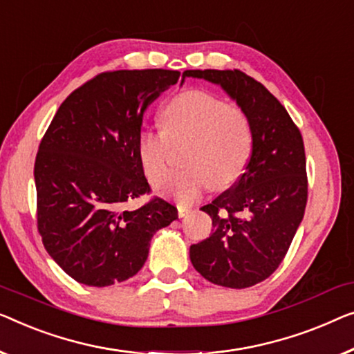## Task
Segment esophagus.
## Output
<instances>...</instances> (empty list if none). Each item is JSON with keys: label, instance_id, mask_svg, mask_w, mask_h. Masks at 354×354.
<instances>
[{"label": "esophagus", "instance_id": "obj_1", "mask_svg": "<svg viewBox=\"0 0 354 354\" xmlns=\"http://www.w3.org/2000/svg\"><path fill=\"white\" fill-rule=\"evenodd\" d=\"M177 211H178V217H185V215L189 214V211H192V207L187 206V204H177Z\"/></svg>", "mask_w": 354, "mask_h": 354}]
</instances>
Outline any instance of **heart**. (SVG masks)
I'll list each match as a JSON object with an SVG mask.
<instances>
[{
    "label": "heart",
    "instance_id": "obj_1",
    "mask_svg": "<svg viewBox=\"0 0 354 354\" xmlns=\"http://www.w3.org/2000/svg\"><path fill=\"white\" fill-rule=\"evenodd\" d=\"M165 129L143 126L137 136V156L145 176L155 182L166 171L169 145L188 142L182 171L169 172L155 192L192 203L212 183L228 188L249 166L254 131L248 115L206 91L189 89L174 95L162 109Z\"/></svg>",
    "mask_w": 354,
    "mask_h": 354
}]
</instances>
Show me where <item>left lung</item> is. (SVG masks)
Wrapping results in <instances>:
<instances>
[{"label": "left lung", "instance_id": "obj_1", "mask_svg": "<svg viewBox=\"0 0 354 354\" xmlns=\"http://www.w3.org/2000/svg\"><path fill=\"white\" fill-rule=\"evenodd\" d=\"M183 78L220 86L252 124L248 169L236 185L201 207L211 215L214 232L189 245V260L203 278L223 288H250L283 262L304 218V140L279 100L243 71L187 70Z\"/></svg>", "mask_w": 354, "mask_h": 354}]
</instances>
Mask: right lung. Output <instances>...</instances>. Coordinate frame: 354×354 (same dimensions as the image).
<instances>
[{
	"label": "right lung",
	"mask_w": 354,
	"mask_h": 354,
	"mask_svg": "<svg viewBox=\"0 0 354 354\" xmlns=\"http://www.w3.org/2000/svg\"><path fill=\"white\" fill-rule=\"evenodd\" d=\"M174 70L100 73L59 106L35 161L38 230L53 260L81 284L105 288L139 273L153 234L177 218L150 192L137 156L147 106L176 84Z\"/></svg>",
	"instance_id": "1"
}]
</instances>
